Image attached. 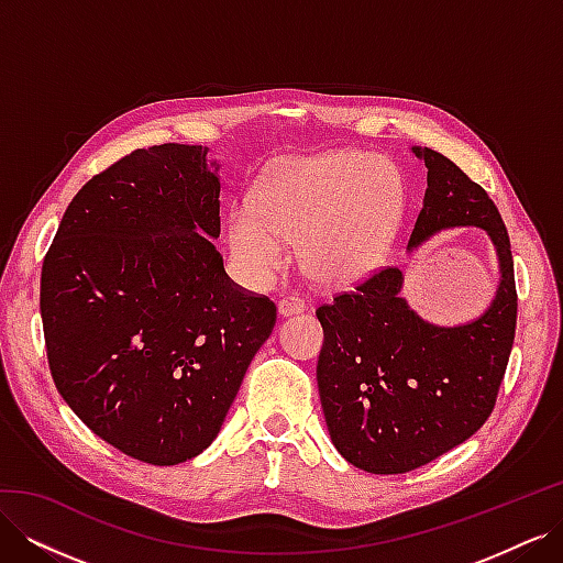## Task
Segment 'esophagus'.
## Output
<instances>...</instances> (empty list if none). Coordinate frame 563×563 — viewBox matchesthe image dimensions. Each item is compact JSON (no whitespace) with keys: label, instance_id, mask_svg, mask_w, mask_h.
<instances>
[{"label":"esophagus","instance_id":"esophagus-1","mask_svg":"<svg viewBox=\"0 0 563 563\" xmlns=\"http://www.w3.org/2000/svg\"><path fill=\"white\" fill-rule=\"evenodd\" d=\"M302 310H305V305H302L300 298H284V300L277 305V314H279L282 319L296 317V314H300Z\"/></svg>","mask_w":563,"mask_h":563}]
</instances>
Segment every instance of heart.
Masks as SVG:
<instances>
[{
  "label": "heart",
  "instance_id": "b5f03b06",
  "mask_svg": "<svg viewBox=\"0 0 563 563\" xmlns=\"http://www.w3.org/2000/svg\"><path fill=\"white\" fill-rule=\"evenodd\" d=\"M404 213L406 185L397 164L340 150L291 162L261 183L253 203L234 201L228 242L251 279L275 275L286 261L284 242H300L308 279L347 288L387 261Z\"/></svg>",
  "mask_w": 563,
  "mask_h": 563
}]
</instances>
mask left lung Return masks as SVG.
I'll use <instances>...</instances> for the list:
<instances>
[{"label":"left lung","mask_w":563,"mask_h":563,"mask_svg":"<svg viewBox=\"0 0 563 563\" xmlns=\"http://www.w3.org/2000/svg\"><path fill=\"white\" fill-rule=\"evenodd\" d=\"M411 152L428 166V190L406 251L444 230L479 228L496 249L498 288L479 317L441 327L408 305L401 269L387 267L317 310L323 418L338 453L371 474L428 465L482 428L517 327L515 263L496 203L449 157Z\"/></svg>","instance_id":"left-lung-1"}]
</instances>
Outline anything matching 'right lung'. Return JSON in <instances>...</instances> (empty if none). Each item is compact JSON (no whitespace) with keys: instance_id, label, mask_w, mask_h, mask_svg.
Instances as JSON below:
<instances>
[{"instance_id":"1","label":"right lung","mask_w":563,"mask_h":563,"mask_svg":"<svg viewBox=\"0 0 563 563\" xmlns=\"http://www.w3.org/2000/svg\"><path fill=\"white\" fill-rule=\"evenodd\" d=\"M220 164L209 147L135 150L67 207L42 267L51 376L110 446L192 460L223 428L275 302L225 275Z\"/></svg>"}]
</instances>
